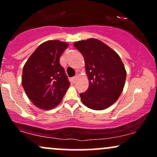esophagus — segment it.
I'll list each match as a JSON object with an SVG mask.
<instances>
[{
	"instance_id": "esophagus-1",
	"label": "esophagus",
	"mask_w": 157,
	"mask_h": 157,
	"mask_svg": "<svg viewBox=\"0 0 157 157\" xmlns=\"http://www.w3.org/2000/svg\"><path fill=\"white\" fill-rule=\"evenodd\" d=\"M77 78H78V75H76V76H75L74 77H72L73 82H75V81H77Z\"/></svg>"
}]
</instances>
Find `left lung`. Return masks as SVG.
<instances>
[{
  "label": "left lung",
  "instance_id": "obj_1",
  "mask_svg": "<svg viewBox=\"0 0 157 157\" xmlns=\"http://www.w3.org/2000/svg\"><path fill=\"white\" fill-rule=\"evenodd\" d=\"M74 46L83 56L89 80L87 91L80 94L82 103L97 111L110 107L118 100L125 82L126 71L120 56L94 38L77 41Z\"/></svg>",
  "mask_w": 157,
  "mask_h": 157
}]
</instances>
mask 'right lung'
<instances>
[{
    "label": "right lung",
    "mask_w": 157,
    "mask_h": 157,
    "mask_svg": "<svg viewBox=\"0 0 157 157\" xmlns=\"http://www.w3.org/2000/svg\"><path fill=\"white\" fill-rule=\"evenodd\" d=\"M67 43L48 40L35 49L23 68L22 86L27 97L39 109L49 110L60 104L69 88L60 57Z\"/></svg>",
    "instance_id": "right-lung-1"
}]
</instances>
